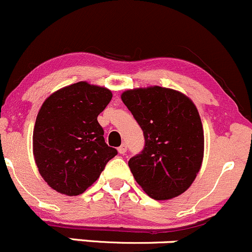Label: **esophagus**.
<instances>
[{"mask_svg": "<svg viewBox=\"0 0 252 252\" xmlns=\"http://www.w3.org/2000/svg\"><path fill=\"white\" fill-rule=\"evenodd\" d=\"M126 150H127V145H126V143H123V144L120 145V147L118 148V152L120 153V154H125Z\"/></svg>", "mask_w": 252, "mask_h": 252, "instance_id": "1", "label": "esophagus"}]
</instances>
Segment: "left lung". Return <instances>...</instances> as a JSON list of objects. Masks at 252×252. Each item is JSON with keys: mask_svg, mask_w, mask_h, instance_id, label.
Returning a JSON list of instances; mask_svg holds the SVG:
<instances>
[{"mask_svg": "<svg viewBox=\"0 0 252 252\" xmlns=\"http://www.w3.org/2000/svg\"><path fill=\"white\" fill-rule=\"evenodd\" d=\"M144 134V148L128 161L137 183L150 198L167 200L194 182L204 158L198 109L187 95L160 86L121 94Z\"/></svg>", "mask_w": 252, "mask_h": 252, "instance_id": "8db88e82", "label": "left lung"}]
</instances>
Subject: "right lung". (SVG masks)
<instances>
[{"instance_id":"add662e5","label":"right lung","mask_w":252,"mask_h":252,"mask_svg":"<svg viewBox=\"0 0 252 252\" xmlns=\"http://www.w3.org/2000/svg\"><path fill=\"white\" fill-rule=\"evenodd\" d=\"M111 97L108 88L80 81L43 102L33 127L32 150L38 172L54 190L82 194L118 154L105 143L97 120Z\"/></svg>"}]
</instances>
